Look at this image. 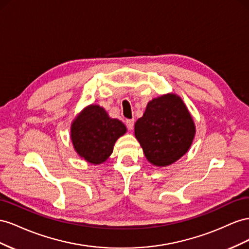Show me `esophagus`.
<instances>
[{
	"label": "esophagus",
	"mask_w": 249,
	"mask_h": 249,
	"mask_svg": "<svg viewBox=\"0 0 249 249\" xmlns=\"http://www.w3.org/2000/svg\"><path fill=\"white\" fill-rule=\"evenodd\" d=\"M133 125H134V120L133 119L132 120H126V126L129 130L133 129Z\"/></svg>",
	"instance_id": "34e87169"
}]
</instances>
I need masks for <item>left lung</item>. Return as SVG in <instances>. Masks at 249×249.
I'll use <instances>...</instances> for the list:
<instances>
[{
    "instance_id": "obj_1",
    "label": "left lung",
    "mask_w": 249,
    "mask_h": 249,
    "mask_svg": "<svg viewBox=\"0 0 249 249\" xmlns=\"http://www.w3.org/2000/svg\"><path fill=\"white\" fill-rule=\"evenodd\" d=\"M195 124L186 104L175 94L154 98L134 124V134L146 159L156 167L178 160L190 149Z\"/></svg>"
}]
</instances>
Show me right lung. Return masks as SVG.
Masks as SVG:
<instances>
[{
  "mask_svg": "<svg viewBox=\"0 0 249 249\" xmlns=\"http://www.w3.org/2000/svg\"><path fill=\"white\" fill-rule=\"evenodd\" d=\"M127 131L118 119L109 118L101 106L91 104L71 125V140L75 151L93 165L102 164L113 150L117 140Z\"/></svg>",
  "mask_w": 249,
  "mask_h": 249,
  "instance_id": "1",
  "label": "right lung"
}]
</instances>
